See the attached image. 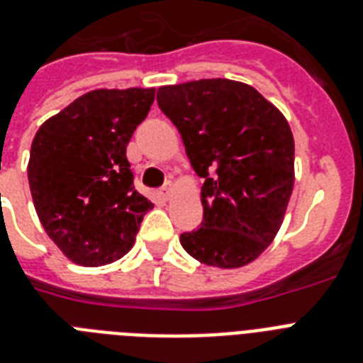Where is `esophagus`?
Instances as JSON below:
<instances>
[{"label": "esophagus", "mask_w": 363, "mask_h": 363, "mask_svg": "<svg viewBox=\"0 0 363 363\" xmlns=\"http://www.w3.org/2000/svg\"><path fill=\"white\" fill-rule=\"evenodd\" d=\"M160 194H162L165 199L171 198V194H173V182H165L164 188H162V192H160Z\"/></svg>", "instance_id": "obj_1"}]
</instances>
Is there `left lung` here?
I'll use <instances>...</instances> for the list:
<instances>
[{
  "instance_id": "left-lung-1",
  "label": "left lung",
  "mask_w": 363,
  "mask_h": 363,
  "mask_svg": "<svg viewBox=\"0 0 363 363\" xmlns=\"http://www.w3.org/2000/svg\"><path fill=\"white\" fill-rule=\"evenodd\" d=\"M201 186V228L181 235L192 258L215 267L256 259L281 228L294 188V137L286 118L248 84L201 79L158 88Z\"/></svg>"
}]
</instances>
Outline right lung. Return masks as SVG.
<instances>
[{"label":"right lung","mask_w":363,"mask_h":363,"mask_svg":"<svg viewBox=\"0 0 363 363\" xmlns=\"http://www.w3.org/2000/svg\"><path fill=\"white\" fill-rule=\"evenodd\" d=\"M154 88L92 90L37 130L28 181L37 216L62 252L98 267L122 258L152 203L133 186L125 147Z\"/></svg>","instance_id":"right-lung-1"}]
</instances>
